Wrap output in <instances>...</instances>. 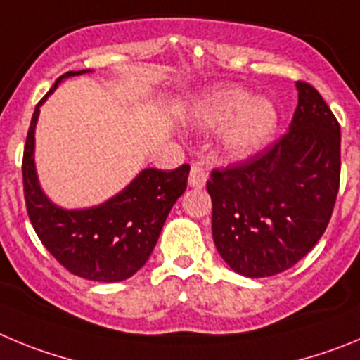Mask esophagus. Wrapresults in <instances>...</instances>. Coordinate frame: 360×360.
I'll return each instance as SVG.
<instances>
[{
    "instance_id": "1",
    "label": "esophagus",
    "mask_w": 360,
    "mask_h": 360,
    "mask_svg": "<svg viewBox=\"0 0 360 360\" xmlns=\"http://www.w3.org/2000/svg\"><path fill=\"white\" fill-rule=\"evenodd\" d=\"M208 179V170L204 168L202 163H193L190 176H188V184L192 188H202Z\"/></svg>"
}]
</instances>
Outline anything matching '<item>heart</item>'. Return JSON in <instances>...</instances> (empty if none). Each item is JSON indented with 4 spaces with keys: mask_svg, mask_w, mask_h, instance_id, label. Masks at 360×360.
Instances as JSON below:
<instances>
[{
    "mask_svg": "<svg viewBox=\"0 0 360 360\" xmlns=\"http://www.w3.org/2000/svg\"><path fill=\"white\" fill-rule=\"evenodd\" d=\"M195 124L224 131L226 150L236 158L251 156L273 140L278 111L273 102L252 98L240 87H219L204 93L192 108Z\"/></svg>",
    "mask_w": 360,
    "mask_h": 360,
    "instance_id": "1",
    "label": "heart"
}]
</instances>
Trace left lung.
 <instances>
[{
	"label": "left lung",
	"mask_w": 360,
	"mask_h": 360,
	"mask_svg": "<svg viewBox=\"0 0 360 360\" xmlns=\"http://www.w3.org/2000/svg\"><path fill=\"white\" fill-rule=\"evenodd\" d=\"M290 129L249 160L213 168L212 231L226 264L248 278L296 265L325 233L341 179V127L309 82H296Z\"/></svg>",
	"instance_id": "obj_1"
}]
</instances>
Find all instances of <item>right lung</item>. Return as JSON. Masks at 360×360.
Returning <instances> with one entry per match:
<instances>
[{
    "label": "right lung",
    "mask_w": 360,
    "mask_h": 360,
    "mask_svg": "<svg viewBox=\"0 0 360 360\" xmlns=\"http://www.w3.org/2000/svg\"><path fill=\"white\" fill-rule=\"evenodd\" d=\"M84 71L60 75L35 108L22 152L25 202L35 233L64 269L86 280L122 281L150 257L168 213L186 190L190 165L176 170L145 168L124 192L96 208L68 212L51 204L39 186L34 165L39 105L60 80Z\"/></svg>",
    "instance_id": "1"
}]
</instances>
